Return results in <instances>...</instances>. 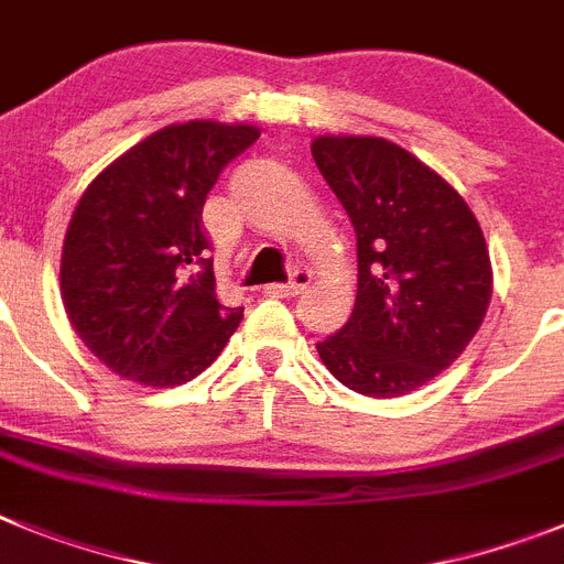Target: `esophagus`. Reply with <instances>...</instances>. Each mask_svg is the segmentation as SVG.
I'll use <instances>...</instances> for the list:
<instances>
[{
	"mask_svg": "<svg viewBox=\"0 0 564 564\" xmlns=\"http://www.w3.org/2000/svg\"><path fill=\"white\" fill-rule=\"evenodd\" d=\"M310 283H312L310 269H295V272H292V278H289L286 283H269V286H263V295H269V297H295L297 292H303V289L310 286Z\"/></svg>",
	"mask_w": 564,
	"mask_h": 564,
	"instance_id": "1",
	"label": "esophagus"
}]
</instances>
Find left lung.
Here are the masks:
<instances>
[{"label":"left lung","instance_id":"1","mask_svg":"<svg viewBox=\"0 0 564 564\" xmlns=\"http://www.w3.org/2000/svg\"><path fill=\"white\" fill-rule=\"evenodd\" d=\"M312 155L357 235L355 312L317 355L357 394H409L482 326L494 286L486 235L463 195L394 141L317 135Z\"/></svg>","mask_w":564,"mask_h":564}]
</instances>
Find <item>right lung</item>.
Wrapping results in <instances>:
<instances>
[{"label":"right lung","mask_w":564,"mask_h":564,"mask_svg":"<svg viewBox=\"0 0 564 564\" xmlns=\"http://www.w3.org/2000/svg\"><path fill=\"white\" fill-rule=\"evenodd\" d=\"M261 130L195 119L147 135L105 166L73 209L58 286L70 326L119 377L187 383L221 355L243 310L215 297L200 209Z\"/></svg>","instance_id":"right-lung-1"}]
</instances>
